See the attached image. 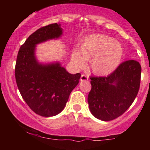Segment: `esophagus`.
I'll list each match as a JSON object with an SVG mask.
<instances>
[{
    "label": "esophagus",
    "instance_id": "34e87169",
    "mask_svg": "<svg viewBox=\"0 0 150 150\" xmlns=\"http://www.w3.org/2000/svg\"><path fill=\"white\" fill-rule=\"evenodd\" d=\"M87 80H88V77H87L86 75H85V74H83V75H81V77H80L81 81H86Z\"/></svg>",
    "mask_w": 150,
    "mask_h": 150
}]
</instances>
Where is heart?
Segmentation results:
<instances>
[{"label": "heart", "mask_w": 150, "mask_h": 150, "mask_svg": "<svg viewBox=\"0 0 150 150\" xmlns=\"http://www.w3.org/2000/svg\"><path fill=\"white\" fill-rule=\"evenodd\" d=\"M123 54L121 44L105 34H94L86 38L80 46V52H72V61L78 68H83L85 61L91 60L93 73L99 75L111 73L120 64Z\"/></svg>", "instance_id": "heart-1"}]
</instances>
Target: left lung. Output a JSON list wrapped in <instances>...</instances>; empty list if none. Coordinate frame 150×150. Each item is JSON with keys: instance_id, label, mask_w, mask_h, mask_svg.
I'll use <instances>...</instances> for the list:
<instances>
[{"instance_id": "left-lung-1", "label": "left lung", "mask_w": 150, "mask_h": 150, "mask_svg": "<svg viewBox=\"0 0 150 150\" xmlns=\"http://www.w3.org/2000/svg\"><path fill=\"white\" fill-rule=\"evenodd\" d=\"M140 77L141 65L134 60L123 62L106 77H91L87 101L93 116L108 121L124 113L137 97Z\"/></svg>"}]
</instances>
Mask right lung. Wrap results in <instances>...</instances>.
Listing matches in <instances>:
<instances>
[{
	"mask_svg": "<svg viewBox=\"0 0 150 150\" xmlns=\"http://www.w3.org/2000/svg\"><path fill=\"white\" fill-rule=\"evenodd\" d=\"M60 24H51L34 32L21 46L15 65V80L27 104L44 117L56 116L66 105L81 75L70 74L59 63L42 64L35 56L36 45L62 35Z\"/></svg>",
	"mask_w": 150,
	"mask_h": 150,
	"instance_id": "obj_1",
	"label": "right lung"
}]
</instances>
